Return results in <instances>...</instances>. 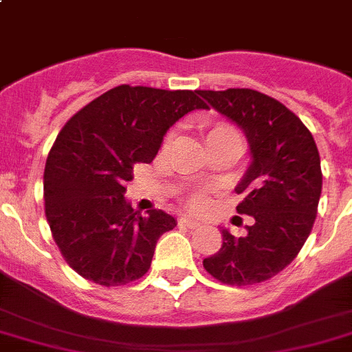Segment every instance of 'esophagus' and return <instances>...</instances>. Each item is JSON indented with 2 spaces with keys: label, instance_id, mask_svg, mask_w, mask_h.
<instances>
[{
  "label": "esophagus",
  "instance_id": "esophagus-1",
  "mask_svg": "<svg viewBox=\"0 0 352 352\" xmlns=\"http://www.w3.org/2000/svg\"><path fill=\"white\" fill-rule=\"evenodd\" d=\"M179 225H184V227H187V228H196V227H199V221L192 220V218L180 217L179 218Z\"/></svg>",
  "mask_w": 352,
  "mask_h": 352
}]
</instances>
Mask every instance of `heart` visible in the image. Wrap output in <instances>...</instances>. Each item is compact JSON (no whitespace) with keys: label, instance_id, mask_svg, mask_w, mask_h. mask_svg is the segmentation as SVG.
Instances as JSON below:
<instances>
[{"label":"heart","instance_id":"obj_1","mask_svg":"<svg viewBox=\"0 0 352 352\" xmlns=\"http://www.w3.org/2000/svg\"><path fill=\"white\" fill-rule=\"evenodd\" d=\"M221 134H237V132H235V129L228 124H213L210 129H208L206 141L208 139L214 138V135H221ZM170 138H172V135H168L166 141H170ZM206 203H208L206 197H204V194L201 192L190 194L189 199H187V204H189L192 210H203V208L206 206Z\"/></svg>","mask_w":352,"mask_h":352}]
</instances>
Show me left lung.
I'll return each mask as SVG.
<instances>
[{"label":"left lung","instance_id":"obj_1","mask_svg":"<svg viewBox=\"0 0 352 352\" xmlns=\"http://www.w3.org/2000/svg\"><path fill=\"white\" fill-rule=\"evenodd\" d=\"M245 132L252 162L235 192L237 213L254 218L245 237L221 230V248L203 267L227 285L280 274L305 245L318 211L322 166L311 132L285 104L254 89L197 91Z\"/></svg>","mask_w":352,"mask_h":352}]
</instances>
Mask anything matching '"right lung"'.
<instances>
[{
    "mask_svg": "<svg viewBox=\"0 0 352 352\" xmlns=\"http://www.w3.org/2000/svg\"><path fill=\"white\" fill-rule=\"evenodd\" d=\"M208 108L197 91L122 84L65 124L44 168V213L72 270L104 287L144 277L172 214L125 201L138 163H151L179 118Z\"/></svg>",
    "mask_w": 352,
    "mask_h": 352,
    "instance_id": "right-lung-1",
    "label": "right lung"
}]
</instances>
